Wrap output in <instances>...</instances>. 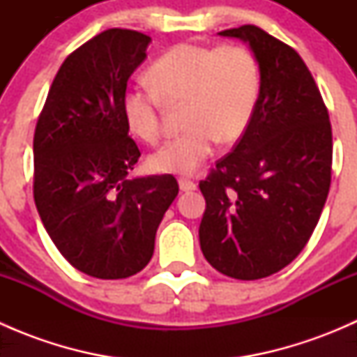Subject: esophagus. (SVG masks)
<instances>
[{"instance_id": "esophagus-1", "label": "esophagus", "mask_w": 357, "mask_h": 357, "mask_svg": "<svg viewBox=\"0 0 357 357\" xmlns=\"http://www.w3.org/2000/svg\"><path fill=\"white\" fill-rule=\"evenodd\" d=\"M179 188H181V192H193V190H197V185L192 179L179 178Z\"/></svg>"}]
</instances>
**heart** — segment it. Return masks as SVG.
Masks as SVG:
<instances>
[{
	"label": "heart",
	"mask_w": 357,
	"mask_h": 357,
	"mask_svg": "<svg viewBox=\"0 0 357 357\" xmlns=\"http://www.w3.org/2000/svg\"><path fill=\"white\" fill-rule=\"evenodd\" d=\"M150 84H132L122 95L129 131L146 143L160 136L164 103L183 109L186 131L149 157L152 171L193 174L215 145L238 143L247 132L262 88L261 66L242 45L178 43L149 67Z\"/></svg>",
	"instance_id": "heart-1"
}]
</instances>
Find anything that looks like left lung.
<instances>
[{
	"instance_id": "left-lung-1",
	"label": "left lung",
	"mask_w": 357,
	"mask_h": 357,
	"mask_svg": "<svg viewBox=\"0 0 357 357\" xmlns=\"http://www.w3.org/2000/svg\"><path fill=\"white\" fill-rule=\"evenodd\" d=\"M219 36L250 45L262 88L243 138L199 185L200 247L222 275L259 280L289 266L318 225L332 183V124L291 46L255 25Z\"/></svg>"
}]
</instances>
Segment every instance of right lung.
Segmentation results:
<instances>
[{
  "label": "right lung",
  "mask_w": 357,
  "mask_h": 357,
  "mask_svg": "<svg viewBox=\"0 0 357 357\" xmlns=\"http://www.w3.org/2000/svg\"><path fill=\"white\" fill-rule=\"evenodd\" d=\"M150 36L107 29L67 56L34 131V202L60 254L100 280L136 275L179 192L174 176L128 178L139 152L122 95Z\"/></svg>",
  "instance_id": "1"
}]
</instances>
